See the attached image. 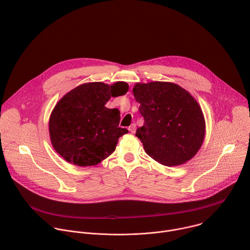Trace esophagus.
<instances>
[{"label": "esophagus", "instance_id": "esophagus-1", "mask_svg": "<svg viewBox=\"0 0 250 250\" xmlns=\"http://www.w3.org/2000/svg\"><path fill=\"white\" fill-rule=\"evenodd\" d=\"M135 127H137V125H135L134 124H132V125H129L128 130H129L131 133H134V131H135Z\"/></svg>", "mask_w": 250, "mask_h": 250}]
</instances>
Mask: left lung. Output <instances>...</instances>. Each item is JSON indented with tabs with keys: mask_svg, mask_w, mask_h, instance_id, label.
I'll return each mask as SVG.
<instances>
[{
	"mask_svg": "<svg viewBox=\"0 0 250 250\" xmlns=\"http://www.w3.org/2000/svg\"><path fill=\"white\" fill-rule=\"evenodd\" d=\"M132 92L145 120L135 135L146 152L167 167L192 158L206 132L203 113L194 98L185 88L167 82L137 83Z\"/></svg>",
	"mask_w": 250,
	"mask_h": 250,
	"instance_id": "left-lung-1",
	"label": "left lung"
}]
</instances>
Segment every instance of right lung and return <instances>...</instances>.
I'll return each mask as SVG.
<instances>
[{
  "mask_svg": "<svg viewBox=\"0 0 250 250\" xmlns=\"http://www.w3.org/2000/svg\"><path fill=\"white\" fill-rule=\"evenodd\" d=\"M127 90L125 82L111 85L96 82L81 84L64 95L49 122L56 151L78 167L96 166L111 154L119 139L128 130L119 127L120 110L104 104L111 97L124 96Z\"/></svg>",
  "mask_w": 250,
  "mask_h": 250,
  "instance_id": "add662e5",
  "label": "right lung"
}]
</instances>
